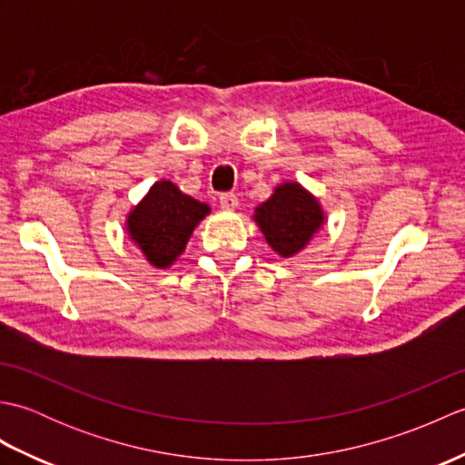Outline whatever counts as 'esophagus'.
Here are the masks:
<instances>
[{
  "label": "esophagus",
  "instance_id": "esophagus-1",
  "mask_svg": "<svg viewBox=\"0 0 465 465\" xmlns=\"http://www.w3.org/2000/svg\"><path fill=\"white\" fill-rule=\"evenodd\" d=\"M220 203H222L223 210H235V207L240 205V200H238V195H235V193H222Z\"/></svg>",
  "mask_w": 465,
  "mask_h": 465
}]
</instances>
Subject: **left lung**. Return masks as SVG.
<instances>
[{
    "label": "left lung",
    "mask_w": 465,
    "mask_h": 465,
    "mask_svg": "<svg viewBox=\"0 0 465 465\" xmlns=\"http://www.w3.org/2000/svg\"><path fill=\"white\" fill-rule=\"evenodd\" d=\"M253 220L272 250L282 258H292L320 232L325 215L308 190L298 182H285L275 187L268 202L255 207Z\"/></svg>",
    "instance_id": "left-lung-1"
}]
</instances>
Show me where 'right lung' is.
Segmentation results:
<instances>
[{
    "instance_id": "obj_1",
    "label": "right lung",
    "mask_w": 465,
    "mask_h": 465,
    "mask_svg": "<svg viewBox=\"0 0 465 465\" xmlns=\"http://www.w3.org/2000/svg\"><path fill=\"white\" fill-rule=\"evenodd\" d=\"M210 205L185 195L175 183L155 182L127 215L125 230L153 268H170L183 253L187 240Z\"/></svg>"
}]
</instances>
